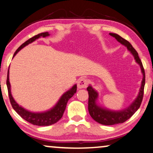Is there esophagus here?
I'll list each match as a JSON object with an SVG mask.
<instances>
[{
  "instance_id": "1",
  "label": "esophagus",
  "mask_w": 153,
  "mask_h": 153,
  "mask_svg": "<svg viewBox=\"0 0 153 153\" xmlns=\"http://www.w3.org/2000/svg\"><path fill=\"white\" fill-rule=\"evenodd\" d=\"M87 85H88V80H87V79L84 78L80 79L78 82V87L79 89L86 88Z\"/></svg>"
}]
</instances>
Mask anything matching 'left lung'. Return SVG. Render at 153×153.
I'll list each match as a JSON object with an SVG mask.
<instances>
[{"label": "left lung", "instance_id": "8db88e82", "mask_svg": "<svg viewBox=\"0 0 153 153\" xmlns=\"http://www.w3.org/2000/svg\"><path fill=\"white\" fill-rule=\"evenodd\" d=\"M109 35L113 36L118 42L125 45L127 48V50L131 52V54L134 56L136 62L140 67V70H141V73L143 74V79H142L141 85H140V88L137 97L129 106L125 109L121 110V111H112V110L108 109L106 108H103L99 105L97 103L99 93L91 87V85H89L87 88V90L88 91L89 94L88 110L89 115L96 122L104 125H113L125 123L137 111V110L139 108L140 105L141 104L142 100H143L146 77L145 71H144L141 61L138 56V52L132 47L130 42L116 33H110Z\"/></svg>", "mask_w": 153, "mask_h": 153}]
</instances>
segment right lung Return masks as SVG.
Segmentation results:
<instances>
[{"label": "right lung", "instance_id": "obj_1", "mask_svg": "<svg viewBox=\"0 0 153 153\" xmlns=\"http://www.w3.org/2000/svg\"><path fill=\"white\" fill-rule=\"evenodd\" d=\"M49 36H50V33H49L48 32H45L38 34V35L33 36V38L28 39L27 41L24 42V43L16 50L15 54H14L13 57L17 54V53L19 52V51L21 50L22 49L24 48L25 46L28 45V44L34 42L36 40L38 39V38H40V37L45 38ZM6 83H7L10 101L13 109L15 110V111L17 112L24 120H25L26 121L28 122V123L32 124V125L38 126H49L53 125V124L56 123V122L59 120L62 117L63 114H64L65 109H66L67 102H68L69 99L75 94V93H76L77 90V85L75 84L73 85L69 90L66 91V92L60 97L59 100L57 101V103H56L55 105H54L52 108L44 112H38V113H36V112H31L25 109L24 108L18 104V103L15 101V99H14L11 93V86H10L9 79V70L7 71V82H6Z\"/></svg>", "mask_w": 153, "mask_h": 153}]
</instances>
